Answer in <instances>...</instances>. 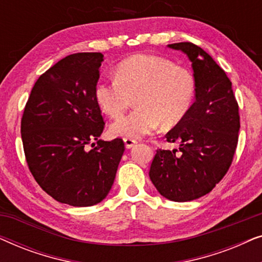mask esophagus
<instances>
[{
    "label": "esophagus",
    "instance_id": "obj_1",
    "mask_svg": "<svg viewBox=\"0 0 262 262\" xmlns=\"http://www.w3.org/2000/svg\"><path fill=\"white\" fill-rule=\"evenodd\" d=\"M124 143L126 149H131L132 146H135V144H137V141L134 138H124Z\"/></svg>",
    "mask_w": 262,
    "mask_h": 262
}]
</instances>
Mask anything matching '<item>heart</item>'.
I'll return each mask as SVG.
<instances>
[{
    "label": "heart",
    "mask_w": 262,
    "mask_h": 262,
    "mask_svg": "<svg viewBox=\"0 0 262 262\" xmlns=\"http://www.w3.org/2000/svg\"><path fill=\"white\" fill-rule=\"evenodd\" d=\"M195 95V81L186 68L150 55H135L118 64L116 80L99 81L95 98L100 108L118 118L136 98L137 108L111 125V134L138 139L160 123L173 127L186 117Z\"/></svg>",
    "instance_id": "b5f03b06"
}]
</instances>
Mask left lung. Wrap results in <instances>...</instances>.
Returning <instances> with one entry per match:
<instances>
[{"label":"left lung","mask_w":262,"mask_h":262,"mask_svg":"<svg viewBox=\"0 0 262 262\" xmlns=\"http://www.w3.org/2000/svg\"><path fill=\"white\" fill-rule=\"evenodd\" d=\"M168 48L192 62L195 101L164 136L180 148L157 149L149 177L161 195L181 203L207 194L227 174L237 146L239 116L231 82L209 53L192 42Z\"/></svg>","instance_id":"left-lung-1"}]
</instances>
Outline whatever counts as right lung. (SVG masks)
I'll return each instance as SVG.
<instances>
[{"mask_svg": "<svg viewBox=\"0 0 262 262\" xmlns=\"http://www.w3.org/2000/svg\"><path fill=\"white\" fill-rule=\"evenodd\" d=\"M102 60L100 52H80L57 62L35 82L21 119L32 175L49 195L71 206L106 198L125 150L123 139H99L105 121L95 85Z\"/></svg>", "mask_w": 262, "mask_h": 262, "instance_id": "add662e5", "label": "right lung"}]
</instances>
